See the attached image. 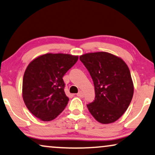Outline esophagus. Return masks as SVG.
<instances>
[{
    "label": "esophagus",
    "instance_id": "esophagus-1",
    "mask_svg": "<svg viewBox=\"0 0 155 155\" xmlns=\"http://www.w3.org/2000/svg\"><path fill=\"white\" fill-rule=\"evenodd\" d=\"M77 95H78V96L81 97V98H83V97L84 96V94H83V93L82 92V91H79V92L77 93Z\"/></svg>",
    "mask_w": 155,
    "mask_h": 155
}]
</instances>
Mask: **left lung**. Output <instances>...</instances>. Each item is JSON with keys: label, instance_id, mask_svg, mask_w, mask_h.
Here are the masks:
<instances>
[{"label": "left lung", "instance_id": "left-lung-1", "mask_svg": "<svg viewBox=\"0 0 155 155\" xmlns=\"http://www.w3.org/2000/svg\"><path fill=\"white\" fill-rule=\"evenodd\" d=\"M80 60L88 70L95 87L90 113L101 124L117 121L127 110L134 94L129 69L121 58L106 51L87 53Z\"/></svg>", "mask_w": 155, "mask_h": 155}]
</instances>
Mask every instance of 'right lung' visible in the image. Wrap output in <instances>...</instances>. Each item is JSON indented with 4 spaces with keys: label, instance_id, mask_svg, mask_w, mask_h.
<instances>
[{
    "label": "right lung",
    "instance_id": "right-lung-1",
    "mask_svg": "<svg viewBox=\"0 0 155 155\" xmlns=\"http://www.w3.org/2000/svg\"><path fill=\"white\" fill-rule=\"evenodd\" d=\"M78 60L74 55L47 53L28 64L23 78L22 96L34 116L49 121L65 108L69 98L62 78Z\"/></svg>",
    "mask_w": 155,
    "mask_h": 155
}]
</instances>
